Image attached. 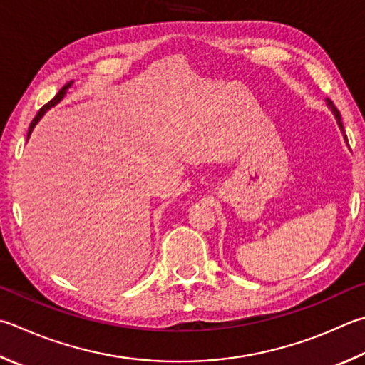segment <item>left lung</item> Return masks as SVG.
Segmentation results:
<instances>
[{
    "label": "left lung",
    "mask_w": 365,
    "mask_h": 365,
    "mask_svg": "<svg viewBox=\"0 0 365 365\" xmlns=\"http://www.w3.org/2000/svg\"><path fill=\"white\" fill-rule=\"evenodd\" d=\"M327 103H329V107L332 108V111L335 113V118H336V123H339V125H340V129L344 132V129H343V123H341V116H340V111L336 110L335 107H334V103H332V101H330V98H327ZM344 138H346V135H344ZM348 142V140H346Z\"/></svg>",
    "instance_id": "8db88e82"
}]
</instances>
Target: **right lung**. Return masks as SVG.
I'll return each mask as SVG.
<instances>
[{
	"mask_svg": "<svg viewBox=\"0 0 365 365\" xmlns=\"http://www.w3.org/2000/svg\"><path fill=\"white\" fill-rule=\"evenodd\" d=\"M70 86H71V83H67V84H65L63 86V88L61 89V91H58L57 92V96L54 97V98H52V101H49L48 103H46L44 105V107H41V108H39V111H38V113H36V116L35 118H33V121H31V124H30V129H29V137H30V132L33 130V128H35V125H36V123L39 121V118H41L43 115H44V111L46 110H48L49 107H52V105H56L58 101H61V98L65 96V91H67L68 88H70Z\"/></svg>",
	"mask_w": 365,
	"mask_h": 365,
	"instance_id": "right-lung-1",
	"label": "right lung"
}]
</instances>
